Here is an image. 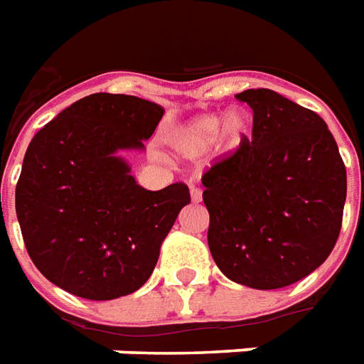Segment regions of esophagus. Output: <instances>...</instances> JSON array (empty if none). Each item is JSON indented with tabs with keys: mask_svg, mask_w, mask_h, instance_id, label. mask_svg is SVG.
<instances>
[{
	"mask_svg": "<svg viewBox=\"0 0 364 364\" xmlns=\"http://www.w3.org/2000/svg\"><path fill=\"white\" fill-rule=\"evenodd\" d=\"M191 200H193L194 204H200V202H202V191L196 187L191 188Z\"/></svg>",
	"mask_w": 364,
	"mask_h": 364,
	"instance_id": "obj_1",
	"label": "esophagus"
}]
</instances>
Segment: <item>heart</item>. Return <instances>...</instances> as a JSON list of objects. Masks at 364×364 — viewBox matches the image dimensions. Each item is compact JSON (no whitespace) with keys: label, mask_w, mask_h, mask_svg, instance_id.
I'll return each mask as SVG.
<instances>
[{"label":"heart","mask_w":364,"mask_h":364,"mask_svg":"<svg viewBox=\"0 0 364 364\" xmlns=\"http://www.w3.org/2000/svg\"><path fill=\"white\" fill-rule=\"evenodd\" d=\"M251 124L253 119L245 107H232L223 119L217 113H205L171 132L168 145L181 159H200L213 147L219 153H230L249 136Z\"/></svg>","instance_id":"obj_1"}]
</instances>
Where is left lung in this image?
<instances>
[{"label":"left lung","mask_w":364,"mask_h":364,"mask_svg":"<svg viewBox=\"0 0 364 364\" xmlns=\"http://www.w3.org/2000/svg\"><path fill=\"white\" fill-rule=\"evenodd\" d=\"M236 98L253 109V139L202 177L211 257L240 285L287 287L319 268L338 240L346 166L317 113L268 88Z\"/></svg>","instance_id":"obj_1"}]
</instances>
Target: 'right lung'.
Returning a JSON list of instances; mask_svg holds the SVG:
<instances>
[{
    "label": "right lung",
    "instance_id": "right-lung-1",
    "mask_svg": "<svg viewBox=\"0 0 364 364\" xmlns=\"http://www.w3.org/2000/svg\"><path fill=\"white\" fill-rule=\"evenodd\" d=\"M162 115L149 100L98 92L33 136L16 183V217L48 282L82 299L113 300L151 277L191 194L183 183L139 187L121 153L143 151Z\"/></svg>",
    "mask_w": 364,
    "mask_h": 364
}]
</instances>
